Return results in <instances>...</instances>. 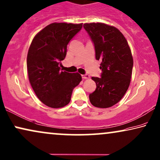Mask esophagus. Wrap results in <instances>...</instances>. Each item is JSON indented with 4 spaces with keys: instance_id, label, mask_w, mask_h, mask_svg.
<instances>
[{
    "instance_id": "obj_1",
    "label": "esophagus",
    "mask_w": 160,
    "mask_h": 160,
    "mask_svg": "<svg viewBox=\"0 0 160 160\" xmlns=\"http://www.w3.org/2000/svg\"><path fill=\"white\" fill-rule=\"evenodd\" d=\"M89 74H84L82 75V78H84V79H87V78H89Z\"/></svg>"
}]
</instances>
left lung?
<instances>
[{
    "instance_id": "8db88e82",
    "label": "left lung",
    "mask_w": 160,
    "mask_h": 160,
    "mask_svg": "<svg viewBox=\"0 0 160 160\" xmlns=\"http://www.w3.org/2000/svg\"><path fill=\"white\" fill-rule=\"evenodd\" d=\"M84 28L94 45L95 56L101 61V78L92 77L95 91L89 100L96 108H108L122 98L130 85L133 61L126 39L115 27L103 23H86Z\"/></svg>"
}]
</instances>
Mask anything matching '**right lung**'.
I'll use <instances>...</instances> for the list:
<instances>
[{"label": "right lung", "instance_id": "obj_1", "mask_svg": "<svg viewBox=\"0 0 160 160\" xmlns=\"http://www.w3.org/2000/svg\"><path fill=\"white\" fill-rule=\"evenodd\" d=\"M82 28V24L52 23L38 32L30 45L27 60L29 82L38 99L48 107L68 105L82 81L78 73L61 71L58 66L66 58L68 42Z\"/></svg>", "mask_w": 160, "mask_h": 160}]
</instances>
